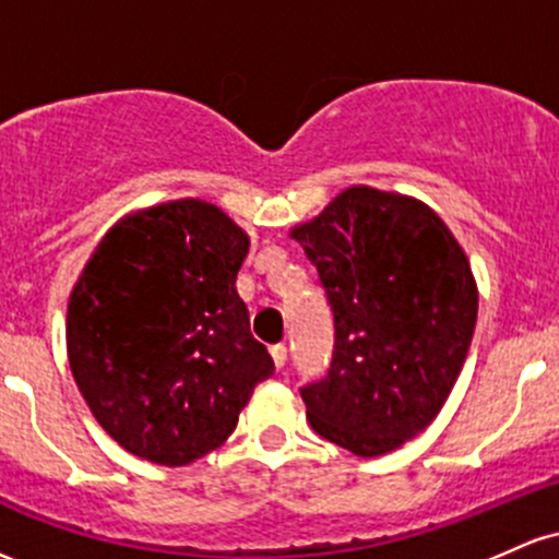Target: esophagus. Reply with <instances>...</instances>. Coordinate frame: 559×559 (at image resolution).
I'll list each match as a JSON object with an SVG mask.
<instances>
[{"instance_id": "obj_1", "label": "esophagus", "mask_w": 559, "mask_h": 559, "mask_svg": "<svg viewBox=\"0 0 559 559\" xmlns=\"http://www.w3.org/2000/svg\"><path fill=\"white\" fill-rule=\"evenodd\" d=\"M270 355H273V364L278 366V369H284L286 358H289V349H286L284 342H278V345L270 347Z\"/></svg>"}]
</instances>
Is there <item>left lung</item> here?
<instances>
[{
    "label": "left lung",
    "mask_w": 559,
    "mask_h": 559,
    "mask_svg": "<svg viewBox=\"0 0 559 559\" xmlns=\"http://www.w3.org/2000/svg\"><path fill=\"white\" fill-rule=\"evenodd\" d=\"M289 236L334 310L326 379L302 388L321 438L382 456L432 425L475 334L477 281L462 243L414 195L349 186Z\"/></svg>",
    "instance_id": "1"
}]
</instances>
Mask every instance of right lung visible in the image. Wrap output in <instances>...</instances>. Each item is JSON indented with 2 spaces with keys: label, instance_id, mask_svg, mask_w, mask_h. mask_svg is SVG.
Listing matches in <instances>:
<instances>
[{
  "label": "right lung",
  "instance_id": "obj_1",
  "mask_svg": "<svg viewBox=\"0 0 559 559\" xmlns=\"http://www.w3.org/2000/svg\"><path fill=\"white\" fill-rule=\"evenodd\" d=\"M247 230L177 199L124 214L79 273L66 349L92 416L124 451L186 467L225 443L273 373L236 292Z\"/></svg>",
  "mask_w": 559,
  "mask_h": 559
}]
</instances>
